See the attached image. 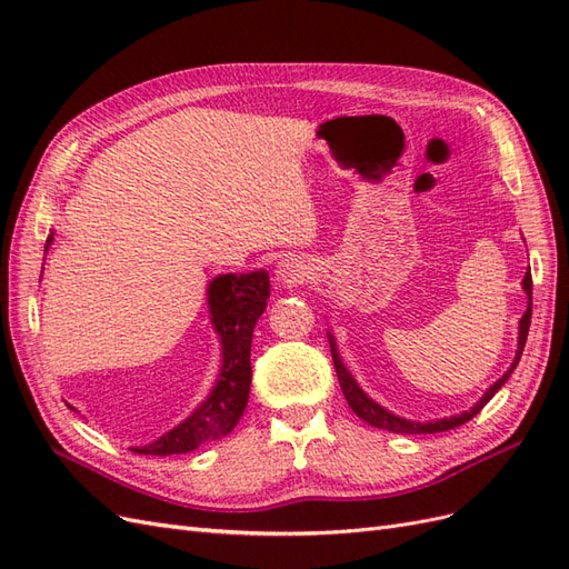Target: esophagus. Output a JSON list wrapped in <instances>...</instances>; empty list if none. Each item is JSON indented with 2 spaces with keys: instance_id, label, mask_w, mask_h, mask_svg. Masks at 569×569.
<instances>
[{
  "instance_id": "1",
  "label": "esophagus",
  "mask_w": 569,
  "mask_h": 569,
  "mask_svg": "<svg viewBox=\"0 0 569 569\" xmlns=\"http://www.w3.org/2000/svg\"><path fill=\"white\" fill-rule=\"evenodd\" d=\"M308 272H311V268H308V263L301 261V258H297V256H287L278 266H274V278L284 284L303 282L308 278Z\"/></svg>"
}]
</instances>
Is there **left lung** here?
I'll use <instances>...</instances> for the list:
<instances>
[{"instance_id": "8db88e82", "label": "left lung", "mask_w": 569, "mask_h": 569, "mask_svg": "<svg viewBox=\"0 0 569 569\" xmlns=\"http://www.w3.org/2000/svg\"><path fill=\"white\" fill-rule=\"evenodd\" d=\"M522 289H525V295H527L529 301H527V311H525V316L520 318V325H518V351H515V358H512L510 368L501 377H498V380L485 393H481V399L470 410L456 412V416H451V418H435V420H425V422L408 420V418H401V416H396V412L387 410L385 406H380L375 399H370V396L363 389H360V385L356 382V377L349 372V368L343 366V360H341L339 349H337L335 335L327 332V339H330V349H332L335 370H337L339 385H341V391H343V399H347L349 408L363 422H368L372 427H380V429H389V432H396V435H437V432H449V429H456V427L465 425L468 420H472L477 412L491 401V396L508 382V377L512 375V370L518 368V363H520V356H522L525 341H527V335H529V322H531V272H525Z\"/></svg>"}]
</instances>
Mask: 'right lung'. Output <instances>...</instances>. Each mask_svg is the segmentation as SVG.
<instances>
[{
  "mask_svg": "<svg viewBox=\"0 0 569 569\" xmlns=\"http://www.w3.org/2000/svg\"><path fill=\"white\" fill-rule=\"evenodd\" d=\"M51 242H54V232L47 237L44 253ZM268 299L270 278L263 268L218 274L209 282L206 306H209L211 327L220 341V370L216 385L206 396V401H201L194 412H189L180 425L147 446H132L130 451L142 456L189 453L206 441H216L232 432L249 401L251 337L258 318L266 311Z\"/></svg>",
  "mask_w": 569,
  "mask_h": 569,
  "instance_id": "add662e5",
  "label": "right lung"
}]
</instances>
